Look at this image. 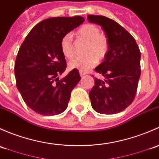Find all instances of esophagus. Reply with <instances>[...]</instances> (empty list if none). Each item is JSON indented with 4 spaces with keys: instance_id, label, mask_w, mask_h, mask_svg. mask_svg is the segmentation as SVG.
Listing matches in <instances>:
<instances>
[{
    "instance_id": "esophagus-1",
    "label": "esophagus",
    "mask_w": 159,
    "mask_h": 159,
    "mask_svg": "<svg viewBox=\"0 0 159 159\" xmlns=\"http://www.w3.org/2000/svg\"><path fill=\"white\" fill-rule=\"evenodd\" d=\"M80 76H83L84 75H86V73H85V72H83V71H80Z\"/></svg>"
}]
</instances>
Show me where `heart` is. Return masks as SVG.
<instances>
[{"label": "heart", "instance_id": "obj_1", "mask_svg": "<svg viewBox=\"0 0 159 159\" xmlns=\"http://www.w3.org/2000/svg\"><path fill=\"white\" fill-rule=\"evenodd\" d=\"M76 37L87 43L85 50V53L87 55L73 59L69 62L68 66L71 70L76 69L80 71L86 72L96 66L98 58L102 60L107 55L109 49V40L105 34L100 33L97 26L92 24H84L78 29ZM60 48L66 58L71 59L74 57V43L71 34L63 36L60 42Z\"/></svg>", "mask_w": 159, "mask_h": 159}]
</instances>
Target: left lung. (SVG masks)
<instances>
[{
    "mask_svg": "<svg viewBox=\"0 0 159 159\" xmlns=\"http://www.w3.org/2000/svg\"><path fill=\"white\" fill-rule=\"evenodd\" d=\"M87 17L102 27L109 44L104 61L95 68L105 80L95 77L89 93L92 107L99 113H118L135 97L141 75L139 48L134 37L113 20L100 15Z\"/></svg>",
    "mask_w": 159,
    "mask_h": 159,
    "instance_id": "8db88e82",
    "label": "left lung"
}]
</instances>
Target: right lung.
Listing matches in <instances>:
<instances>
[{"label":"right lung","mask_w":159,"mask_h":159,"mask_svg":"<svg viewBox=\"0 0 159 159\" xmlns=\"http://www.w3.org/2000/svg\"><path fill=\"white\" fill-rule=\"evenodd\" d=\"M84 20L80 16L43 20L21 44L14 64L16 86L25 103L37 113L58 115L67 108L71 92L81 77L73 69L59 80L66 68L60 42Z\"/></svg>","instance_id":"add662e5"}]
</instances>
